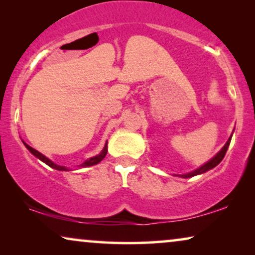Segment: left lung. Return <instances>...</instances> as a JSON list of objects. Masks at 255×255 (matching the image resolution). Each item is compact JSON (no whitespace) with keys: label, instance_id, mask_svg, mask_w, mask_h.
Wrapping results in <instances>:
<instances>
[{"label":"left lung","instance_id":"8db88e82","mask_svg":"<svg viewBox=\"0 0 255 255\" xmlns=\"http://www.w3.org/2000/svg\"><path fill=\"white\" fill-rule=\"evenodd\" d=\"M231 138H232V135L231 137L229 138V140L226 141V144L224 145V147H223L221 151H219L217 154H216L214 158H212L210 161H208L207 163H205V165H203L202 167H200V168H197L196 170H194V172H190V173H188V174H183V175H180L181 177H191V176H195V175H198V174H202V173H205V172H208L209 169H212L214 168V167H216L218 165L219 162L222 161L223 159H224V156H225V154H226V151H228V148H229V145H230V142H231Z\"/></svg>","mask_w":255,"mask_h":255}]
</instances>
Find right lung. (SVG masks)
Masks as SVG:
<instances>
[{"instance_id": "add662e5", "label": "right lung", "mask_w": 255, "mask_h": 255, "mask_svg": "<svg viewBox=\"0 0 255 255\" xmlns=\"http://www.w3.org/2000/svg\"><path fill=\"white\" fill-rule=\"evenodd\" d=\"M24 145H25V147H26L27 149H29V151H30L31 153H32V154H33L34 156H37L38 159L41 160V161L46 163L47 166H50V167H52V168L58 169V170H68V168H66V167L59 166V165H57V163L52 162L50 159H47L46 156L43 155V154H41V153H39L38 151H36V149L32 148V147H31V146H29L27 144H25V142H24ZM107 152H108V148H107V144H106V146H104V148H103V151L101 152L99 155H96V156H94V158H90V159H88V160H86L85 162L81 163V165H79V166H80V167H87V166H94V165H96V163H99V162L101 161V160H103L104 156L107 155Z\"/></svg>"}]
</instances>
